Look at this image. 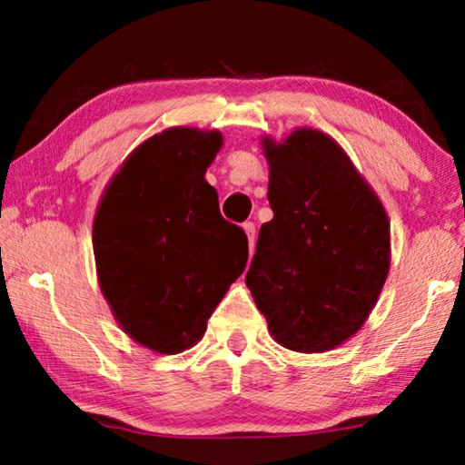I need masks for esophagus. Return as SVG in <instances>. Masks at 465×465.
<instances>
[{"instance_id":"esophagus-1","label":"esophagus","mask_w":465,"mask_h":465,"mask_svg":"<svg viewBox=\"0 0 465 465\" xmlns=\"http://www.w3.org/2000/svg\"><path fill=\"white\" fill-rule=\"evenodd\" d=\"M243 231L247 234V239H250V253H253V245H256V224H253V222H245Z\"/></svg>"}]
</instances>
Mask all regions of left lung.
Masks as SVG:
<instances>
[{
  "label": "left lung",
  "mask_w": 465,
  "mask_h": 465,
  "mask_svg": "<svg viewBox=\"0 0 465 465\" xmlns=\"http://www.w3.org/2000/svg\"><path fill=\"white\" fill-rule=\"evenodd\" d=\"M272 220L260 228L245 275L279 345L328 351L361 328L390 271V222L341 145L313 129L275 143Z\"/></svg>",
  "instance_id": "1"
}]
</instances>
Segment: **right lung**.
Listing matches in <instances>:
<instances>
[{
    "instance_id": "right-lung-1",
    "label": "right lung",
    "mask_w": 465,
    "mask_h": 465,
    "mask_svg": "<svg viewBox=\"0 0 465 465\" xmlns=\"http://www.w3.org/2000/svg\"><path fill=\"white\" fill-rule=\"evenodd\" d=\"M218 131L169 129L126 158L94 215L101 292L131 339L158 353L196 345L247 262L205 171Z\"/></svg>"
}]
</instances>
